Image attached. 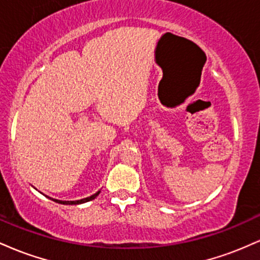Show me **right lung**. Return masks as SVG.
I'll list each match as a JSON object with an SVG mask.
<instances>
[{
	"instance_id": "obj_1",
	"label": "right lung",
	"mask_w": 260,
	"mask_h": 260,
	"mask_svg": "<svg viewBox=\"0 0 260 260\" xmlns=\"http://www.w3.org/2000/svg\"><path fill=\"white\" fill-rule=\"evenodd\" d=\"M100 194V190H98L96 193H95V194H92V196H90V197H88V198H84V199H80V201H58V199H53V198H50V197H47V198H50V199H52L53 202H56V203H59V204H64V205H77V204H83V203H86V202H90V201H92V199H95Z\"/></svg>"
}]
</instances>
